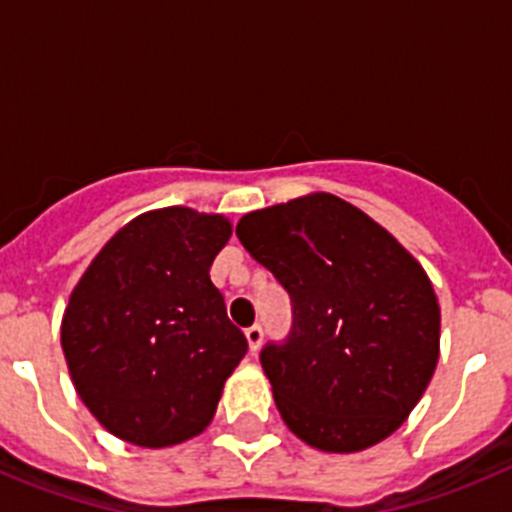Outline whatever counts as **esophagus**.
Returning <instances> with one entry per match:
<instances>
[{"label":"esophagus","mask_w":512,"mask_h":512,"mask_svg":"<svg viewBox=\"0 0 512 512\" xmlns=\"http://www.w3.org/2000/svg\"><path fill=\"white\" fill-rule=\"evenodd\" d=\"M246 338L251 354H256L261 348V341H264V328H261V325H251V328H246Z\"/></svg>","instance_id":"34e87169"}]
</instances>
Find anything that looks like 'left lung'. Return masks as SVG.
Segmentation results:
<instances>
[{"label":"left lung","instance_id":"8db88e82","mask_svg":"<svg viewBox=\"0 0 512 512\" xmlns=\"http://www.w3.org/2000/svg\"><path fill=\"white\" fill-rule=\"evenodd\" d=\"M235 235L292 300L289 336L261 348L289 431L330 454L392 436L438 364L441 310L423 266L325 192L248 212Z\"/></svg>","mask_w":512,"mask_h":512}]
</instances>
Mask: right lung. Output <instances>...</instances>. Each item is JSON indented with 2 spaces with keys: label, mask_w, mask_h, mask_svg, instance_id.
<instances>
[{
  "label": "right lung",
  "mask_w": 512,
  "mask_h": 512,
  "mask_svg": "<svg viewBox=\"0 0 512 512\" xmlns=\"http://www.w3.org/2000/svg\"><path fill=\"white\" fill-rule=\"evenodd\" d=\"M230 233L223 215L146 212L104 243L71 292L63 356L81 402L112 436L164 449L210 425L248 351L210 279Z\"/></svg>",
  "instance_id": "add662e5"
}]
</instances>
